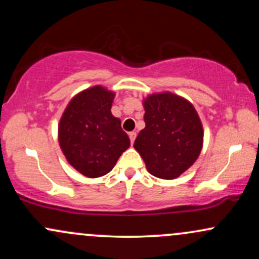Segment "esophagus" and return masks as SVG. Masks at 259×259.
I'll use <instances>...</instances> for the list:
<instances>
[{
	"label": "esophagus",
	"mask_w": 259,
	"mask_h": 259,
	"mask_svg": "<svg viewBox=\"0 0 259 259\" xmlns=\"http://www.w3.org/2000/svg\"><path fill=\"white\" fill-rule=\"evenodd\" d=\"M129 138H130V141H132V144H134V141H135L136 139V133L135 132L129 133Z\"/></svg>",
	"instance_id": "34e87169"
}]
</instances>
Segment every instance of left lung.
I'll list each match as a JSON object with an SVG mask.
<instances>
[{"mask_svg": "<svg viewBox=\"0 0 259 259\" xmlns=\"http://www.w3.org/2000/svg\"><path fill=\"white\" fill-rule=\"evenodd\" d=\"M145 129L134 148L144 159L148 173L173 180L191 167L203 147V126L189 100L169 91L142 100Z\"/></svg>", "mask_w": 259, "mask_h": 259, "instance_id": "1", "label": "left lung"}]
</instances>
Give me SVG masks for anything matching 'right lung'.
Here are the masks:
<instances>
[{
	"label": "right lung",
	"mask_w": 259,
	"mask_h": 259,
	"mask_svg": "<svg viewBox=\"0 0 259 259\" xmlns=\"http://www.w3.org/2000/svg\"><path fill=\"white\" fill-rule=\"evenodd\" d=\"M115 92L95 85L76 94L58 123V142L65 159L86 178H100L114 168L130 140L112 114Z\"/></svg>",
	"instance_id": "add662e5"
}]
</instances>
